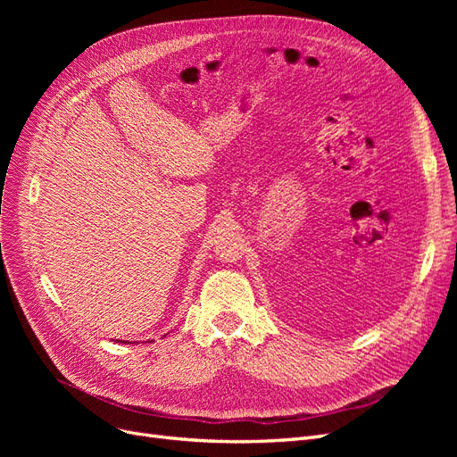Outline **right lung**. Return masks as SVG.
I'll return each mask as SVG.
<instances>
[{"mask_svg": "<svg viewBox=\"0 0 457 457\" xmlns=\"http://www.w3.org/2000/svg\"><path fill=\"white\" fill-rule=\"evenodd\" d=\"M121 343H129V341H121Z\"/></svg>", "mask_w": 457, "mask_h": 457, "instance_id": "right-lung-1", "label": "right lung"}]
</instances>
